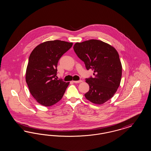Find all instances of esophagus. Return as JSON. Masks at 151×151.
<instances>
[{
	"instance_id": "34e87169",
	"label": "esophagus",
	"mask_w": 151,
	"mask_h": 151,
	"mask_svg": "<svg viewBox=\"0 0 151 151\" xmlns=\"http://www.w3.org/2000/svg\"><path fill=\"white\" fill-rule=\"evenodd\" d=\"M73 82L75 83H80L83 82V81L81 80H78V81H73Z\"/></svg>"
}]
</instances>
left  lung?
<instances>
[{
  "instance_id": "left-lung-1",
  "label": "left lung",
  "mask_w": 151,
  "mask_h": 151,
  "mask_svg": "<svg viewBox=\"0 0 151 151\" xmlns=\"http://www.w3.org/2000/svg\"><path fill=\"white\" fill-rule=\"evenodd\" d=\"M73 49L86 70L94 72V78L86 79L89 86L86 98L95 104H103L113 97L120 85L122 67L117 51L97 40L77 42Z\"/></svg>"
}]
</instances>
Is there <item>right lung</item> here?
I'll list each match as a JSON object with an SVG mask.
<instances>
[{"label":"right lung","instance_id":"obj_1","mask_svg":"<svg viewBox=\"0 0 151 151\" xmlns=\"http://www.w3.org/2000/svg\"><path fill=\"white\" fill-rule=\"evenodd\" d=\"M73 43L54 40L40 44L29 58L26 82L36 101L45 106H50L60 100L70 82L57 77L60 57L72 47Z\"/></svg>","mask_w":151,"mask_h":151}]
</instances>
